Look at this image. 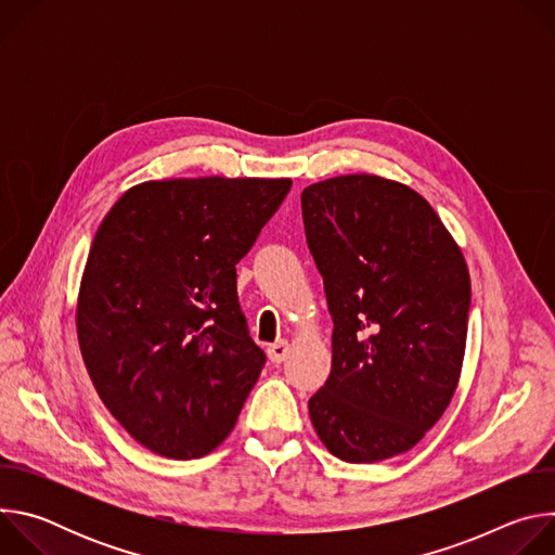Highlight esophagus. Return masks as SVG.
Returning a JSON list of instances; mask_svg holds the SVG:
<instances>
[{
  "label": "esophagus",
  "instance_id": "34e87169",
  "mask_svg": "<svg viewBox=\"0 0 555 555\" xmlns=\"http://www.w3.org/2000/svg\"><path fill=\"white\" fill-rule=\"evenodd\" d=\"M287 356H289V343H287V340H279V343H274V345L268 347V358H270L274 364H281Z\"/></svg>",
  "mask_w": 555,
  "mask_h": 555
}]
</instances>
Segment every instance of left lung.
Returning a JSON list of instances; mask_svg holds the SVG:
<instances>
[{
	"label": "left lung",
	"mask_w": 555,
	"mask_h": 555,
	"mask_svg": "<svg viewBox=\"0 0 555 555\" xmlns=\"http://www.w3.org/2000/svg\"><path fill=\"white\" fill-rule=\"evenodd\" d=\"M334 321L332 373L309 400L325 448L375 463L415 448L459 386L469 311L465 257L411 186L369 173L300 195Z\"/></svg>",
	"instance_id": "obj_1"
}]
</instances>
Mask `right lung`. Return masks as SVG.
Instances as JSON below:
<instances>
[{
	"label": "right lung",
	"instance_id": "1",
	"mask_svg": "<svg viewBox=\"0 0 555 555\" xmlns=\"http://www.w3.org/2000/svg\"><path fill=\"white\" fill-rule=\"evenodd\" d=\"M289 189V178L149 180L96 230L78 347L99 398L146 450L199 459L232 433L266 362L234 266Z\"/></svg>",
	"mask_w": 555,
	"mask_h": 555
}]
</instances>
